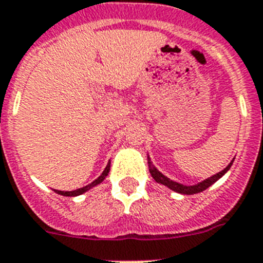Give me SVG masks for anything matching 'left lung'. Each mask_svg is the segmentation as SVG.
<instances>
[{
  "label": "left lung",
  "instance_id": "left-lung-1",
  "mask_svg": "<svg viewBox=\"0 0 263 263\" xmlns=\"http://www.w3.org/2000/svg\"><path fill=\"white\" fill-rule=\"evenodd\" d=\"M232 163H233V160H232L231 163L228 164L227 167H225L224 170H222L221 173L216 174V175L211 176V178L205 179L204 182L199 183V184L196 185H190V187H187V185H183V184H179V183L176 182H173V180H170L167 176H164L163 174H160L159 171H158L157 168H155L154 166H153V163L150 162V159L147 158V164H148V171H150V174H152V176L154 178L155 182L160 183V184H164L167 185L168 188H171L173 191L175 192H179V194H184V195H194V194H197V192H201L204 191V190H206V188L210 187V185H212L213 183L217 182L218 179L221 178L222 175H224L225 173H227L228 170L231 168Z\"/></svg>",
  "mask_w": 263,
  "mask_h": 263
}]
</instances>
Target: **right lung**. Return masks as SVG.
<instances>
[{
  "label": "right lung",
  "mask_w": 263,
  "mask_h": 263,
  "mask_svg": "<svg viewBox=\"0 0 263 263\" xmlns=\"http://www.w3.org/2000/svg\"><path fill=\"white\" fill-rule=\"evenodd\" d=\"M109 170H110V163H108V166H106L105 170H104V173L101 174V175H100L99 178H97L96 180H95V182H92V183H90V184L85 185V187L79 188V190H75V191H58V190H55V192H57V194H59V195H63V196H78V195L84 194V192L88 191L89 188L95 187V185L100 184V183L103 182L104 179L106 178V175H108V174H109Z\"/></svg>",
  "instance_id": "1"
}]
</instances>
